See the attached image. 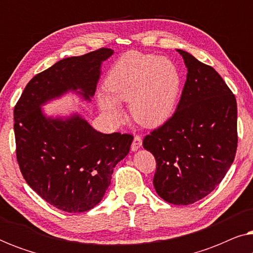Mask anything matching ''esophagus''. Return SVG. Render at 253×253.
Returning <instances> with one entry per match:
<instances>
[{
	"label": "esophagus",
	"mask_w": 253,
	"mask_h": 253,
	"mask_svg": "<svg viewBox=\"0 0 253 253\" xmlns=\"http://www.w3.org/2000/svg\"><path fill=\"white\" fill-rule=\"evenodd\" d=\"M141 144H143V140H141V137L139 136V134H136V136L133 137L132 144H131V150H132V151H137L138 148L141 147Z\"/></svg>",
	"instance_id": "1"
}]
</instances>
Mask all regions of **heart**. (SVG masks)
<instances>
[{"mask_svg": "<svg viewBox=\"0 0 253 253\" xmlns=\"http://www.w3.org/2000/svg\"><path fill=\"white\" fill-rule=\"evenodd\" d=\"M178 72L166 58L130 51L109 71L99 105L114 119L122 115L116 101L130 102L133 119L145 126L164 124L174 112L179 92Z\"/></svg>", "mask_w": 253, "mask_h": 253, "instance_id": "1", "label": "heart"}]
</instances>
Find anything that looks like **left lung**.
<instances>
[{
    "mask_svg": "<svg viewBox=\"0 0 253 253\" xmlns=\"http://www.w3.org/2000/svg\"><path fill=\"white\" fill-rule=\"evenodd\" d=\"M188 68L181 99L170 119L145 136L154 155L153 184L174 205H190L213 191L237 150L236 98L222 77L184 50Z\"/></svg>",
    "mask_w": 253,
    "mask_h": 253,
    "instance_id": "obj_1",
    "label": "left lung"
}]
</instances>
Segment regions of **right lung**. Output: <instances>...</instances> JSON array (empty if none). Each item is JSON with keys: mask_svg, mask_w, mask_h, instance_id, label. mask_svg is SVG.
Instances as JSON below:
<instances>
[{"mask_svg": "<svg viewBox=\"0 0 253 253\" xmlns=\"http://www.w3.org/2000/svg\"><path fill=\"white\" fill-rule=\"evenodd\" d=\"M113 50L100 48L63 58L34 76L13 109L16 157L27 184L50 205L81 213L100 203L117 162L129 153L132 134L101 133L75 115L48 119L40 107L68 91L94 95L100 65Z\"/></svg>", "mask_w": 253, "mask_h": 253, "instance_id": "1", "label": "right lung"}]
</instances>
